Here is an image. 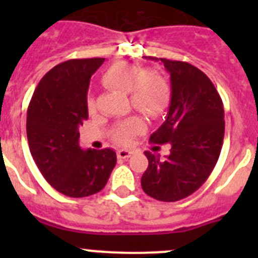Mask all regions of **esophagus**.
Segmentation results:
<instances>
[{
  "label": "esophagus",
  "mask_w": 258,
  "mask_h": 258,
  "mask_svg": "<svg viewBox=\"0 0 258 258\" xmlns=\"http://www.w3.org/2000/svg\"><path fill=\"white\" fill-rule=\"evenodd\" d=\"M132 156V151H127V150H118L117 151V157L118 159H127V157Z\"/></svg>",
  "instance_id": "obj_1"
}]
</instances>
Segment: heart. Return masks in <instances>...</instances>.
<instances>
[{
    "label": "heart",
    "instance_id": "heart-1",
    "mask_svg": "<svg viewBox=\"0 0 258 258\" xmlns=\"http://www.w3.org/2000/svg\"><path fill=\"white\" fill-rule=\"evenodd\" d=\"M102 84L109 89L129 93L132 106L150 117H159L170 101L169 85L160 74L156 71L142 72L129 63H117L108 68L102 76ZM86 108L89 112H94L95 101L92 95L86 98ZM145 129V122L140 117H129L116 125L112 138L120 145H129Z\"/></svg>",
    "mask_w": 258,
    "mask_h": 258
}]
</instances>
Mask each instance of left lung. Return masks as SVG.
<instances>
[{
    "mask_svg": "<svg viewBox=\"0 0 258 258\" xmlns=\"http://www.w3.org/2000/svg\"><path fill=\"white\" fill-rule=\"evenodd\" d=\"M161 60L170 75L172 99L165 121L150 142L170 143L169 156L161 160L146 151L149 166L141 178L149 197L178 202L190 197L208 179L216 166L225 136L223 103L209 77L187 61Z\"/></svg>",
    "mask_w": 258,
    "mask_h": 258,
    "instance_id": "1",
    "label": "left lung"
}]
</instances>
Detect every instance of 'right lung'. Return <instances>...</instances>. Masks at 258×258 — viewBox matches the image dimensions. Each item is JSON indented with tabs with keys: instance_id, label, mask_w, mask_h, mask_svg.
<instances>
[{
	"instance_id": "obj_1",
	"label": "right lung",
	"mask_w": 258,
	"mask_h": 258,
	"mask_svg": "<svg viewBox=\"0 0 258 258\" xmlns=\"http://www.w3.org/2000/svg\"><path fill=\"white\" fill-rule=\"evenodd\" d=\"M103 58L71 59L40 80L27 111L29 151L41 174L60 194L84 198L106 186L116 165L111 149L84 151L79 126L88 120L90 77Z\"/></svg>"
}]
</instances>
